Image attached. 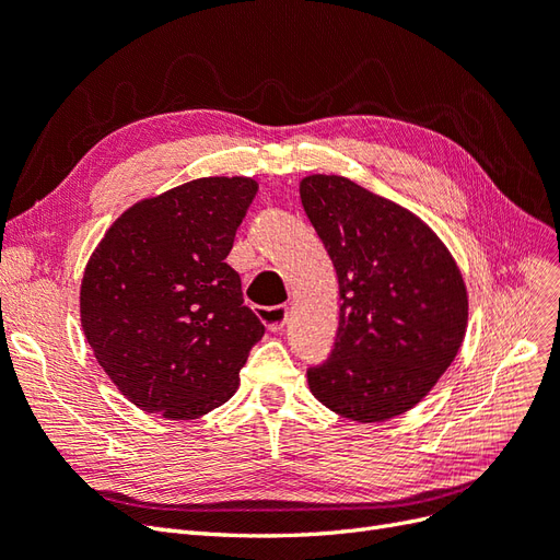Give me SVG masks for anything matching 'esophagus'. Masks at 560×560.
I'll return each mask as SVG.
<instances>
[{"label":"esophagus","mask_w":560,"mask_h":560,"mask_svg":"<svg viewBox=\"0 0 560 560\" xmlns=\"http://www.w3.org/2000/svg\"><path fill=\"white\" fill-rule=\"evenodd\" d=\"M257 315L261 317V322H266L268 331H282V327L287 325V315H290V308L287 306H270V308H257Z\"/></svg>","instance_id":"obj_1"}]
</instances>
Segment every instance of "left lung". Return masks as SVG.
Returning a JSON list of instances; mask_svg holds the SVG:
<instances>
[{"label":"left lung","instance_id":"1","mask_svg":"<svg viewBox=\"0 0 560 560\" xmlns=\"http://www.w3.org/2000/svg\"><path fill=\"white\" fill-rule=\"evenodd\" d=\"M299 194L341 294L336 343L327 362L308 369L311 393L358 422L401 416L463 346L460 268L420 217L348 177L308 175Z\"/></svg>","mask_w":560,"mask_h":560}]
</instances>
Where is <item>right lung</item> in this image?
Instances as JSON below:
<instances>
[{
    "instance_id": "1",
    "label": "right lung",
    "mask_w": 560,
    "mask_h": 560,
    "mask_svg": "<svg viewBox=\"0 0 560 560\" xmlns=\"http://www.w3.org/2000/svg\"><path fill=\"white\" fill-rule=\"evenodd\" d=\"M259 184L200 177L128 208L83 270L81 327L138 409L194 420L233 397L264 325L226 264Z\"/></svg>"
}]
</instances>
